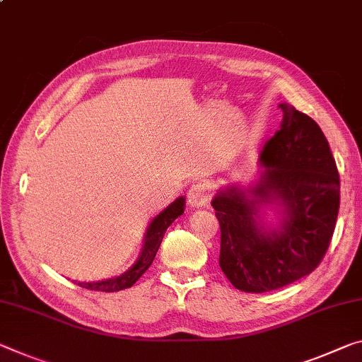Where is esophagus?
I'll use <instances>...</instances> for the list:
<instances>
[{
	"instance_id": "esophagus-1",
	"label": "esophagus",
	"mask_w": 362,
	"mask_h": 362,
	"mask_svg": "<svg viewBox=\"0 0 362 362\" xmlns=\"http://www.w3.org/2000/svg\"><path fill=\"white\" fill-rule=\"evenodd\" d=\"M187 198H188V204L192 206V208H203V206L208 204L209 202V192H208V187H206V183H194L190 188H188V193H187Z\"/></svg>"
}]
</instances>
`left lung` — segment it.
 <instances>
[{"label": "left lung", "mask_w": 362, "mask_h": 362, "mask_svg": "<svg viewBox=\"0 0 362 362\" xmlns=\"http://www.w3.org/2000/svg\"><path fill=\"white\" fill-rule=\"evenodd\" d=\"M279 107L284 119L264 145L259 182L248 190L227 187L211 203L221 226V269L246 293H266L311 274L324 259L340 208V177L324 132L293 106ZM264 204L283 208L277 231L259 223Z\"/></svg>", "instance_id": "1"}]
</instances>
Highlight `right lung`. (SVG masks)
<instances>
[{
	"label": "right lung",
	"mask_w": 362,
	"mask_h": 362,
	"mask_svg": "<svg viewBox=\"0 0 362 362\" xmlns=\"http://www.w3.org/2000/svg\"><path fill=\"white\" fill-rule=\"evenodd\" d=\"M183 206H185V199L177 198L174 203L168 206L159 216L154 217L151 221L150 227H148L146 237H145V245H143L141 255L134 266H132L127 272L114 279L101 280V282H78L80 286L87 290H95V291H119L124 288H130L136 280H139L148 267L151 266L154 261V256H156L159 245L163 242L164 233L168 230V227L174 222L177 217L183 214Z\"/></svg>",
	"instance_id": "add662e5"
}]
</instances>
